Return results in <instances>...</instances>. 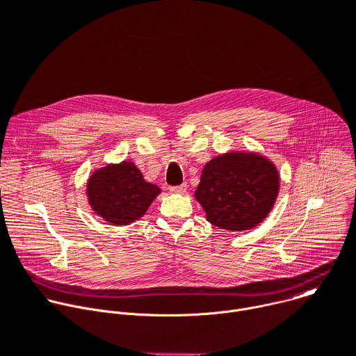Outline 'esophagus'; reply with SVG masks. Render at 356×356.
I'll return each instance as SVG.
<instances>
[{"instance_id": "1", "label": "esophagus", "mask_w": 356, "mask_h": 356, "mask_svg": "<svg viewBox=\"0 0 356 356\" xmlns=\"http://www.w3.org/2000/svg\"><path fill=\"white\" fill-rule=\"evenodd\" d=\"M186 188H187V184L183 183V184H179V186H172L169 190H170V193H175V195H183Z\"/></svg>"}]
</instances>
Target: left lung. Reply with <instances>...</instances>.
I'll use <instances>...</instances> for the list:
<instances>
[{"mask_svg":"<svg viewBox=\"0 0 356 356\" xmlns=\"http://www.w3.org/2000/svg\"><path fill=\"white\" fill-rule=\"evenodd\" d=\"M280 187L275 166L261 154L225 153L204 166L195 193L216 227L241 232L271 211Z\"/></svg>","mask_w":356,"mask_h":356,"instance_id":"left-lung-1","label":"left lung"}]
</instances>
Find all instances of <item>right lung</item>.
I'll use <instances>...</instances> for the list:
<instances>
[{"label": "right lung", "instance_id": "right-lung-1", "mask_svg": "<svg viewBox=\"0 0 356 356\" xmlns=\"http://www.w3.org/2000/svg\"><path fill=\"white\" fill-rule=\"evenodd\" d=\"M160 188L147 183L132 161L96 170L88 181V199L96 214L124 225L140 218Z\"/></svg>", "mask_w": 356, "mask_h": 356}]
</instances>
